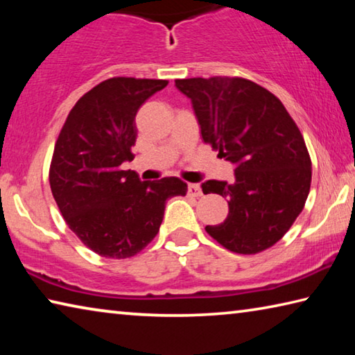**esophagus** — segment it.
Returning <instances> with one entry per match:
<instances>
[{"instance_id": "1", "label": "esophagus", "mask_w": 355, "mask_h": 355, "mask_svg": "<svg viewBox=\"0 0 355 355\" xmlns=\"http://www.w3.org/2000/svg\"><path fill=\"white\" fill-rule=\"evenodd\" d=\"M188 194L192 196V197H200V196L203 194V192H202L199 184L191 183V184H188Z\"/></svg>"}]
</instances>
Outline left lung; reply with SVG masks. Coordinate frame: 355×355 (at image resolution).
Instances as JSON below:
<instances>
[{"instance_id": "left-lung-1", "label": "left lung", "mask_w": 355, "mask_h": 355, "mask_svg": "<svg viewBox=\"0 0 355 355\" xmlns=\"http://www.w3.org/2000/svg\"><path fill=\"white\" fill-rule=\"evenodd\" d=\"M175 86L191 98L203 141L236 166L232 183H202L203 194L228 199L227 219L207 233L236 254L269 249L310 192L311 161L296 122L274 94L244 78H188Z\"/></svg>"}]
</instances>
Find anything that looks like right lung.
<instances>
[{"label": "right lung", "instance_id": "1", "mask_svg": "<svg viewBox=\"0 0 355 355\" xmlns=\"http://www.w3.org/2000/svg\"><path fill=\"white\" fill-rule=\"evenodd\" d=\"M166 80L117 76L101 81L71 107L50 166L53 197L84 245L106 258H130L159 232L167 199L186 196L177 177L141 182L122 171L133 159L136 114Z\"/></svg>", "mask_w": 355, "mask_h": 355}]
</instances>
